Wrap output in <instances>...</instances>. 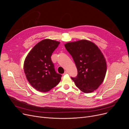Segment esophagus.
I'll list each match as a JSON object with an SVG mask.
<instances>
[{
	"label": "esophagus",
	"instance_id": "obj_1",
	"mask_svg": "<svg viewBox=\"0 0 129 129\" xmlns=\"http://www.w3.org/2000/svg\"><path fill=\"white\" fill-rule=\"evenodd\" d=\"M67 73H68V72H67V71H65V72H64V73L63 74V75H66V74H67Z\"/></svg>",
	"mask_w": 129,
	"mask_h": 129
}]
</instances>
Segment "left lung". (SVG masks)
<instances>
[{"label": "left lung", "instance_id": "left-lung-1", "mask_svg": "<svg viewBox=\"0 0 129 129\" xmlns=\"http://www.w3.org/2000/svg\"><path fill=\"white\" fill-rule=\"evenodd\" d=\"M64 45L77 67V76L71 77L76 86L84 93L96 90L103 82L107 72L103 53L95 44L87 40L68 42Z\"/></svg>", "mask_w": 129, "mask_h": 129}]
</instances>
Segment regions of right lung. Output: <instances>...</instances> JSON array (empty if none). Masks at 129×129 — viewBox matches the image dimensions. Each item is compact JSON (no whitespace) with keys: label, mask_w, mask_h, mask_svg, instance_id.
Returning a JSON list of instances; mask_svg holds the SVG:
<instances>
[{"label":"right lung","mask_w":129,"mask_h":129,"mask_svg":"<svg viewBox=\"0 0 129 129\" xmlns=\"http://www.w3.org/2000/svg\"><path fill=\"white\" fill-rule=\"evenodd\" d=\"M60 42L44 39L37 43L26 56L24 72L29 83L40 92H45L55 87L62 75L56 73L51 55Z\"/></svg>","instance_id":"1"}]
</instances>
